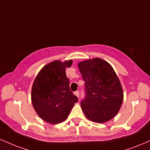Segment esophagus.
<instances>
[{
    "label": "esophagus",
    "mask_w": 150,
    "mask_h": 150,
    "mask_svg": "<svg viewBox=\"0 0 150 150\" xmlns=\"http://www.w3.org/2000/svg\"><path fill=\"white\" fill-rule=\"evenodd\" d=\"M74 95L76 96L77 97H79V91H76V92H74Z\"/></svg>",
    "instance_id": "34e87169"
}]
</instances>
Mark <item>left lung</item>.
I'll list each match as a JSON object with an SVG mask.
<instances>
[{"label": "left lung", "instance_id": "1", "mask_svg": "<svg viewBox=\"0 0 150 150\" xmlns=\"http://www.w3.org/2000/svg\"><path fill=\"white\" fill-rule=\"evenodd\" d=\"M85 81L86 99L81 106L86 117L96 123H104L119 112L123 102V90L112 66L99 58L79 62Z\"/></svg>", "mask_w": 150, "mask_h": 150}]
</instances>
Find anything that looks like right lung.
<instances>
[{"label": "right lung", "mask_w": 150, "mask_h": 150, "mask_svg": "<svg viewBox=\"0 0 150 150\" xmlns=\"http://www.w3.org/2000/svg\"><path fill=\"white\" fill-rule=\"evenodd\" d=\"M72 60H54L44 65L37 75L32 86L31 101L39 117L52 125L67 118L78 98L69 89L67 67Z\"/></svg>", "instance_id": "add662e5"}]
</instances>
